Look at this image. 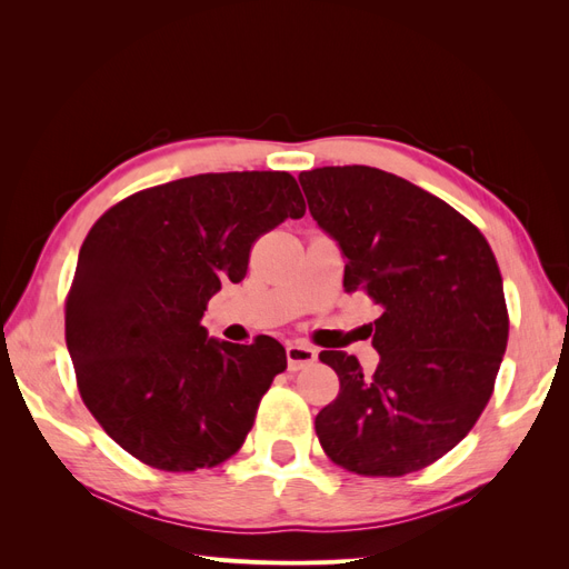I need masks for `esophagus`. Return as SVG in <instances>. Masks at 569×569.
I'll use <instances>...</instances> for the list:
<instances>
[{
	"instance_id": "esophagus-1",
	"label": "esophagus",
	"mask_w": 569,
	"mask_h": 569,
	"mask_svg": "<svg viewBox=\"0 0 569 569\" xmlns=\"http://www.w3.org/2000/svg\"><path fill=\"white\" fill-rule=\"evenodd\" d=\"M316 358H318V351L313 347H308V343L297 341V343H289V347H287L289 370H301L306 366H311V363H316Z\"/></svg>"
}]
</instances>
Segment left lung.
<instances>
[{"instance_id": "obj_1", "label": "left lung", "mask_w": 569, "mask_h": 569, "mask_svg": "<svg viewBox=\"0 0 569 569\" xmlns=\"http://www.w3.org/2000/svg\"><path fill=\"white\" fill-rule=\"evenodd\" d=\"M308 211L343 261V287L382 308L372 375L322 351L337 399L316 418L325 453L366 477H401L449 453L489 403L508 343L501 270L472 222L439 197L370 166L299 176Z\"/></svg>"}]
</instances>
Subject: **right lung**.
I'll list each match as a JSON object with an SVG mask.
<instances>
[{
    "mask_svg": "<svg viewBox=\"0 0 569 569\" xmlns=\"http://www.w3.org/2000/svg\"><path fill=\"white\" fill-rule=\"evenodd\" d=\"M306 203L280 170L206 173L137 192L101 216L78 253L66 347L104 432L137 460L192 472L244 443L287 368L278 339L209 337L206 303L242 282L251 244Z\"/></svg>",
    "mask_w": 569,
    "mask_h": 569,
    "instance_id": "obj_1",
    "label": "right lung"
}]
</instances>
